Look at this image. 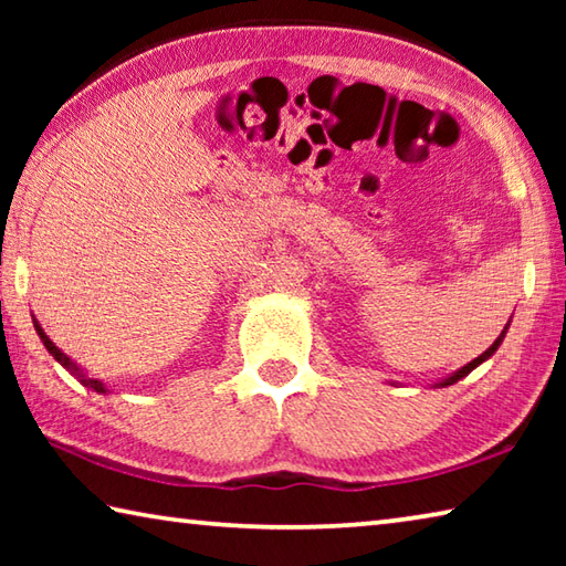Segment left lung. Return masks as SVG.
<instances>
[{"instance_id":"obj_1","label":"left lung","mask_w":566,"mask_h":566,"mask_svg":"<svg viewBox=\"0 0 566 566\" xmlns=\"http://www.w3.org/2000/svg\"><path fill=\"white\" fill-rule=\"evenodd\" d=\"M506 327H510V324H506ZM506 327H504V332L500 334V337H496V339H494V344H492V347H490V349H486L484 354H479V357H476V359H472V361H469V364H464V367H462V369H457L452 377H447L444 381H439V385H437V387H449V385H454V381H459V379H464V377L469 375V371H472V369H476V367H479V364H482V361H486V359H490V357H492V354H494L496 349H500V344H502V339H504V334H506Z\"/></svg>"}]
</instances>
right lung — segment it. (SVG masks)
I'll return each mask as SVG.
<instances>
[{
  "mask_svg": "<svg viewBox=\"0 0 566 566\" xmlns=\"http://www.w3.org/2000/svg\"><path fill=\"white\" fill-rule=\"evenodd\" d=\"M34 329H36V334H40V339L44 342L46 352H50L52 357H54L56 361H60L66 371H72V375H74L76 379H80L84 387H90V389H94V391H99V395H107V391H109V389H107V385H104V381H99V379H94V377H87V375H84V369L76 367V364H74L70 357H66V354H64L60 347H56V344H54L50 337H46L44 329L40 327V322H36V319H34Z\"/></svg>",
  "mask_w": 566,
  "mask_h": 566,
  "instance_id": "obj_1",
  "label": "right lung"
}]
</instances>
